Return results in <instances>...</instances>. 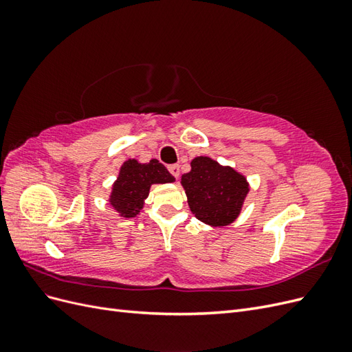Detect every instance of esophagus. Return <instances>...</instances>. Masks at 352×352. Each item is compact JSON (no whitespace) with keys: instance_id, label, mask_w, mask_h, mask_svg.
<instances>
[{"instance_id":"1","label":"esophagus","mask_w":352,"mask_h":352,"mask_svg":"<svg viewBox=\"0 0 352 352\" xmlns=\"http://www.w3.org/2000/svg\"><path fill=\"white\" fill-rule=\"evenodd\" d=\"M168 172L172 173L176 179L179 177V175H180V167H179V164H172V166H168Z\"/></svg>"}]
</instances>
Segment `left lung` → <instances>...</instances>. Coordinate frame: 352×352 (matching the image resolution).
Segmentation results:
<instances>
[{
	"mask_svg": "<svg viewBox=\"0 0 352 352\" xmlns=\"http://www.w3.org/2000/svg\"><path fill=\"white\" fill-rule=\"evenodd\" d=\"M180 185L192 214L211 228L229 226L235 221L250 192L247 177L207 155L190 162V172L182 175Z\"/></svg>",
	"mask_w": 352,
	"mask_h": 352,
	"instance_id": "8db88e82",
	"label": "left lung"
}]
</instances>
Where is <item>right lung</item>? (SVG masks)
<instances>
[{
  "instance_id": "obj_1",
  "label": "right lung",
  "mask_w": 352,
  "mask_h": 352,
  "mask_svg": "<svg viewBox=\"0 0 352 352\" xmlns=\"http://www.w3.org/2000/svg\"><path fill=\"white\" fill-rule=\"evenodd\" d=\"M173 182L175 177L158 160L153 158L148 163H140L136 158H129L120 166L109 202L120 217L132 219L144 208L153 185Z\"/></svg>"
}]
</instances>
